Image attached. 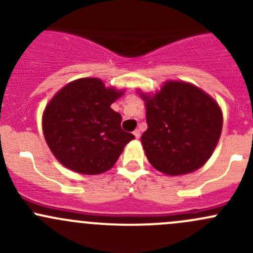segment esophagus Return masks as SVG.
I'll list each match as a JSON object with an SVG mask.
<instances>
[{"mask_svg": "<svg viewBox=\"0 0 253 253\" xmlns=\"http://www.w3.org/2000/svg\"><path fill=\"white\" fill-rule=\"evenodd\" d=\"M133 134H134V137H136L137 139H138L139 137H141V132H139V129H134Z\"/></svg>", "mask_w": 253, "mask_h": 253, "instance_id": "34e87169", "label": "esophagus"}]
</instances>
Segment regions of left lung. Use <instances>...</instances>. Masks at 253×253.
Masks as SVG:
<instances>
[{"label": "left lung", "mask_w": 253, "mask_h": 253, "mask_svg": "<svg viewBox=\"0 0 253 253\" xmlns=\"http://www.w3.org/2000/svg\"><path fill=\"white\" fill-rule=\"evenodd\" d=\"M148 128L142 144L150 164L168 175L205 165L220 138L223 115L205 91L185 82H167L153 98L143 95Z\"/></svg>", "instance_id": "obj_1"}]
</instances>
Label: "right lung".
Wrapping results in <instances>:
<instances>
[{"instance_id": "1", "label": "right lung", "mask_w": 253, "mask_h": 253, "mask_svg": "<svg viewBox=\"0 0 253 253\" xmlns=\"http://www.w3.org/2000/svg\"><path fill=\"white\" fill-rule=\"evenodd\" d=\"M122 91L98 78L67 84L48 103L42 129L56 159L79 174L96 175L114 167L134 136L121 128V115L110 105Z\"/></svg>"}]
</instances>
